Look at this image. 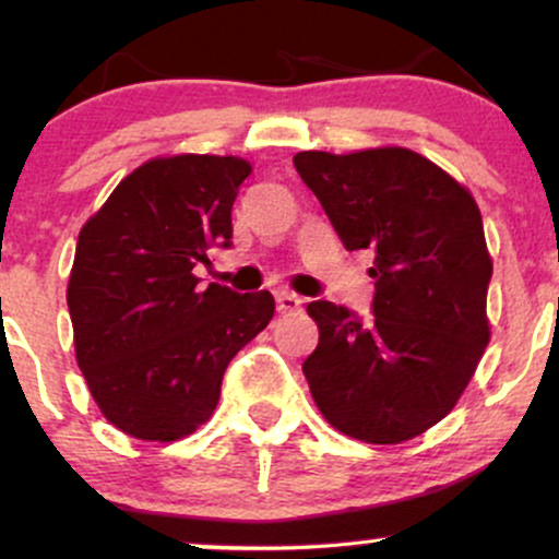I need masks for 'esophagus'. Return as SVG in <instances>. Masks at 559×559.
Here are the masks:
<instances>
[{"mask_svg":"<svg viewBox=\"0 0 559 559\" xmlns=\"http://www.w3.org/2000/svg\"><path fill=\"white\" fill-rule=\"evenodd\" d=\"M275 301H278V312H281V316H292V312L301 310V305H305V299L297 297V294H292V292H278V297H275Z\"/></svg>","mask_w":559,"mask_h":559,"instance_id":"34e87169","label":"esophagus"}]
</instances>
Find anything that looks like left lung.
<instances>
[{"instance_id": "8db88e82", "label": "left lung", "mask_w": 559, "mask_h": 559, "mask_svg": "<svg viewBox=\"0 0 559 559\" xmlns=\"http://www.w3.org/2000/svg\"><path fill=\"white\" fill-rule=\"evenodd\" d=\"M294 168L349 252L376 254L373 320L310 301L316 352L301 365L336 431L402 444L452 413L476 373L491 325V254L471 191L404 146L299 152Z\"/></svg>"}]
</instances>
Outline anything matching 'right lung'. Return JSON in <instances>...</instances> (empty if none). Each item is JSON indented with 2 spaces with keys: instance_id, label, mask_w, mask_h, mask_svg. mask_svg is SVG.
<instances>
[{
  "instance_id": "obj_1",
  "label": "right lung",
  "mask_w": 559,
  "mask_h": 559,
  "mask_svg": "<svg viewBox=\"0 0 559 559\" xmlns=\"http://www.w3.org/2000/svg\"><path fill=\"white\" fill-rule=\"evenodd\" d=\"M241 157L146 159L83 223L68 281L75 360L96 407L141 441L210 420L228 362L271 323V292L199 286L210 247L230 243Z\"/></svg>"
}]
</instances>
